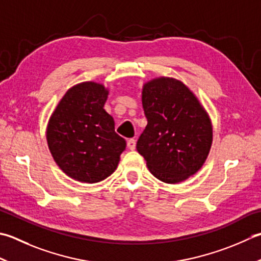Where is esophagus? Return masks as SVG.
I'll return each mask as SVG.
<instances>
[{
  "mask_svg": "<svg viewBox=\"0 0 261 261\" xmlns=\"http://www.w3.org/2000/svg\"><path fill=\"white\" fill-rule=\"evenodd\" d=\"M126 145H127V148H129V149H131V150L136 149V140L134 139V138H130V139H127Z\"/></svg>",
  "mask_w": 261,
  "mask_h": 261,
  "instance_id": "34e87169",
  "label": "esophagus"
}]
</instances>
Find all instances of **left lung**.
I'll return each mask as SVG.
<instances>
[{"label":"left lung","mask_w":261,"mask_h":261,"mask_svg":"<svg viewBox=\"0 0 261 261\" xmlns=\"http://www.w3.org/2000/svg\"><path fill=\"white\" fill-rule=\"evenodd\" d=\"M146 129L137 150L158 180L178 183L200 170L211 150L213 126L195 94L174 78L152 79L142 88Z\"/></svg>","instance_id":"obj_1"}]
</instances>
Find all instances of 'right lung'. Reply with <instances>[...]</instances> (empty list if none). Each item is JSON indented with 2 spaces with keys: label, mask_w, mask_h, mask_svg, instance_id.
<instances>
[{
  "label": "right lung",
  "mask_w": 261,
  "mask_h": 261,
  "mask_svg": "<svg viewBox=\"0 0 261 261\" xmlns=\"http://www.w3.org/2000/svg\"><path fill=\"white\" fill-rule=\"evenodd\" d=\"M109 95L103 85L87 81L73 86L48 121L46 139L56 164L76 181L96 183L113 173L126 142L114 130L104 110Z\"/></svg>",
  "instance_id": "obj_1"
}]
</instances>
